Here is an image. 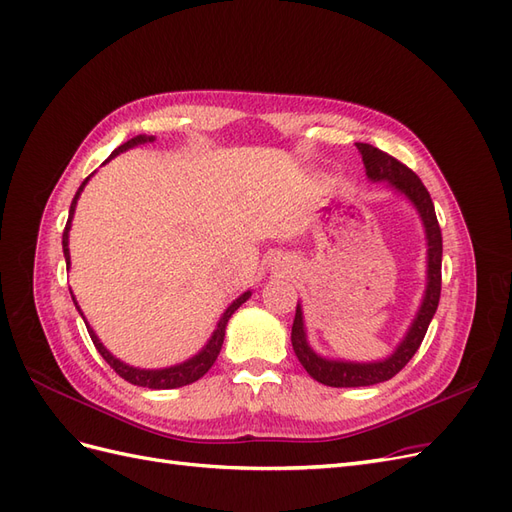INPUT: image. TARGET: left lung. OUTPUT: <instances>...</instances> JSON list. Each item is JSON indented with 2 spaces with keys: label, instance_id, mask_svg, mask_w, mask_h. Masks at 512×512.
<instances>
[{
  "label": "left lung",
  "instance_id": "8db88e82",
  "mask_svg": "<svg viewBox=\"0 0 512 512\" xmlns=\"http://www.w3.org/2000/svg\"><path fill=\"white\" fill-rule=\"evenodd\" d=\"M356 149H359L363 158L367 179L374 183L386 181V185H389L391 190L408 198V203L416 209L418 218H421L425 228V241H427V284L421 299V307H418V312L410 322L404 339L397 344L393 354H389L382 361H369V363L327 359V356L318 354L307 342L303 309H301V303H297V314H294L292 335H290L294 354H297L299 363L316 382L335 386V389H352V386L380 384L399 374V371L408 365L418 346H421L423 337L429 329V322L438 309L440 288H442V232L438 226L436 209H433L431 196L423 185V181L418 179L408 166H404L399 160H395L393 156H389V153L380 151L374 145L356 143Z\"/></svg>",
  "mask_w": 512,
  "mask_h": 512
}]
</instances>
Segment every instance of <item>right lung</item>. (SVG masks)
I'll return each mask as SVG.
<instances>
[{"label": "right lung", "instance_id": "obj_1", "mask_svg": "<svg viewBox=\"0 0 512 512\" xmlns=\"http://www.w3.org/2000/svg\"><path fill=\"white\" fill-rule=\"evenodd\" d=\"M153 141H156V136L138 134V136L130 138L128 143L119 145V147L111 153V156H108L106 162H111L115 156H119V153H123V151L134 149V147L145 145V143H153ZM106 162H104V164H106ZM91 177H94V173H91V175L81 183L79 192H76L74 198H72L68 224H66V230H64V239H61V245H64V256H66V267H68V269H70V247H68V239H70L72 218H74V211H76V203H79V198H81V192L85 190V185L89 183ZM250 297H252V290H247V292L241 294V297H237L235 301H232V303L226 307V312H224L222 318L218 320V327H215V331L211 333L209 342L203 346V350H198V352L192 356V359H188V361L177 363V365H170V367H162V369H141V367H132V365H128V363H123L121 359H117V356H113L111 352H108V350L104 348V344L98 339L96 331L89 327V322L85 320L79 303H76V299H74V294H72V301H74L76 309H79V314H81L83 320H85V327H87V331H89L91 342H94V346H96L98 352L102 354V359H104L108 365H111L123 380H128L130 384H136V386H147V389L164 391V389H179V386L192 384V382H196L198 378H203V376L207 374V371L211 369V365L215 363V359H218L220 350H222L224 335H226V324H228L230 316L235 314L237 309H239L247 299H250Z\"/></svg>", "mask_w": 512, "mask_h": 512}]
</instances>
